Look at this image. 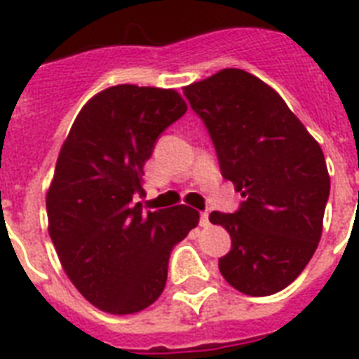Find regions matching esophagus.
I'll return each instance as SVG.
<instances>
[{"label":"esophagus","mask_w":359,"mask_h":359,"mask_svg":"<svg viewBox=\"0 0 359 359\" xmlns=\"http://www.w3.org/2000/svg\"><path fill=\"white\" fill-rule=\"evenodd\" d=\"M199 224H201V227H207V225L210 224V222H208V210H203V212H201V222H199Z\"/></svg>","instance_id":"34e87169"}]
</instances>
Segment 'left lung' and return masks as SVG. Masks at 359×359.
<instances>
[{
    "label": "left lung",
    "mask_w": 359,
    "mask_h": 359,
    "mask_svg": "<svg viewBox=\"0 0 359 359\" xmlns=\"http://www.w3.org/2000/svg\"><path fill=\"white\" fill-rule=\"evenodd\" d=\"M184 97L207 126L222 177L244 197L235 214L208 216L231 235L219 272L244 294H276L300 276L323 235V149L283 98L245 70H219L184 87Z\"/></svg>",
    "instance_id": "1"
}]
</instances>
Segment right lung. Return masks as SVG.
<instances>
[{
  "label": "right lung",
  "mask_w": 359,
  "mask_h": 359,
  "mask_svg": "<svg viewBox=\"0 0 359 359\" xmlns=\"http://www.w3.org/2000/svg\"><path fill=\"white\" fill-rule=\"evenodd\" d=\"M173 89L123 83L81 108L46 194L48 233L69 279L93 306L130 315L158 300L175 244L199 224L186 205L143 212V165L186 114Z\"/></svg>",
  "instance_id": "add662e5"
}]
</instances>
